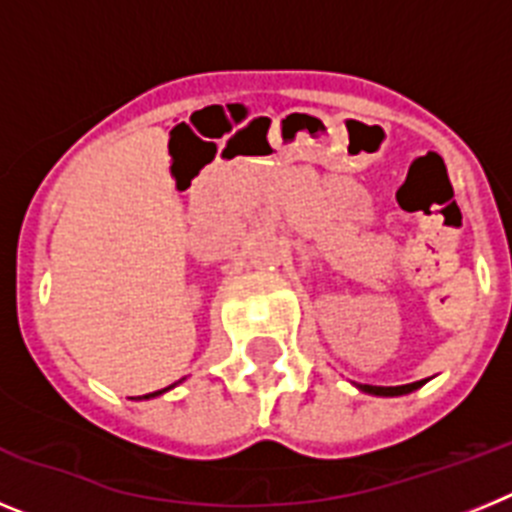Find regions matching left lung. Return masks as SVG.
Segmentation results:
<instances>
[{
	"instance_id": "8db88e82",
	"label": "left lung",
	"mask_w": 512,
	"mask_h": 512,
	"mask_svg": "<svg viewBox=\"0 0 512 512\" xmlns=\"http://www.w3.org/2000/svg\"><path fill=\"white\" fill-rule=\"evenodd\" d=\"M423 382H413V384H402V387H374V384H361V390L364 392H372V395H384V397H392V395H405V392H413L418 390Z\"/></svg>"
}]
</instances>
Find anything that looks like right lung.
<instances>
[{
  "label": "right lung",
  "mask_w": 512,
  "mask_h": 512,
  "mask_svg": "<svg viewBox=\"0 0 512 512\" xmlns=\"http://www.w3.org/2000/svg\"><path fill=\"white\" fill-rule=\"evenodd\" d=\"M161 392H164V390H158V392H151V395H143V397H156V395H161Z\"/></svg>",
  "instance_id": "obj_1"
}]
</instances>
